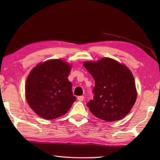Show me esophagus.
Wrapping results in <instances>:
<instances>
[{
  "instance_id": "34e87169",
  "label": "esophagus",
  "mask_w": 160,
  "mask_h": 160,
  "mask_svg": "<svg viewBox=\"0 0 160 160\" xmlns=\"http://www.w3.org/2000/svg\"><path fill=\"white\" fill-rule=\"evenodd\" d=\"M78 101L82 102L83 100H84V96H79V97H78Z\"/></svg>"
}]
</instances>
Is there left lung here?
<instances>
[{
    "instance_id": "1",
    "label": "left lung",
    "mask_w": 160,
    "mask_h": 160,
    "mask_svg": "<svg viewBox=\"0 0 160 160\" xmlns=\"http://www.w3.org/2000/svg\"><path fill=\"white\" fill-rule=\"evenodd\" d=\"M83 65L95 81L94 99L87 104L92 113L108 122L125 117L137 98L131 70L109 58L86 61Z\"/></svg>"
}]
</instances>
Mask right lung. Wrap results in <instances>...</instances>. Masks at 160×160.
I'll return each instance as SVG.
<instances>
[{
    "instance_id": "add662e5",
    "label": "right lung",
    "mask_w": 160,
    "mask_h": 160,
    "mask_svg": "<svg viewBox=\"0 0 160 160\" xmlns=\"http://www.w3.org/2000/svg\"><path fill=\"white\" fill-rule=\"evenodd\" d=\"M71 66L61 59L40 63L32 70L26 81L29 106L43 118L51 120L64 115L76 100L68 79Z\"/></svg>"
}]
</instances>
